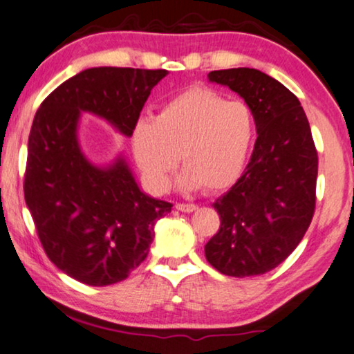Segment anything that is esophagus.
I'll return each instance as SVG.
<instances>
[{
    "label": "esophagus",
    "instance_id": "obj_1",
    "mask_svg": "<svg viewBox=\"0 0 354 354\" xmlns=\"http://www.w3.org/2000/svg\"><path fill=\"white\" fill-rule=\"evenodd\" d=\"M176 207L182 212H193V211L198 209V206L192 205V203H177Z\"/></svg>",
    "mask_w": 354,
    "mask_h": 354
}]
</instances>
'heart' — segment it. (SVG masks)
Wrapping results in <instances>:
<instances>
[{
  "label": "heart",
  "mask_w": 354,
  "mask_h": 354,
  "mask_svg": "<svg viewBox=\"0 0 354 354\" xmlns=\"http://www.w3.org/2000/svg\"><path fill=\"white\" fill-rule=\"evenodd\" d=\"M254 138V115L243 101H225L207 88H188L166 101L156 118L130 129V148L149 190L166 192L178 156L185 167L177 187L216 192L236 180ZM179 154L177 155L176 153Z\"/></svg>",
  "instance_id": "1"
}]
</instances>
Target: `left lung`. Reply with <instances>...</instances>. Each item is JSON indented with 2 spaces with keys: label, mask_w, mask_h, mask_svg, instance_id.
Here are the masks:
<instances>
[{
  "label": "left lung",
  "mask_w": 354,
  "mask_h": 354,
  "mask_svg": "<svg viewBox=\"0 0 354 354\" xmlns=\"http://www.w3.org/2000/svg\"><path fill=\"white\" fill-rule=\"evenodd\" d=\"M209 82L239 93L254 115L253 154L243 176L214 209L217 234L207 241V263L230 277L277 268L303 240L316 207L317 151L297 96L258 69L212 71Z\"/></svg>",
  "instance_id": "1"
}]
</instances>
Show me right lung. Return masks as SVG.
<instances>
[{
	"instance_id": "right-lung-1",
	"label": "right lung",
	"mask_w": 354,
	"mask_h": 354,
	"mask_svg": "<svg viewBox=\"0 0 354 354\" xmlns=\"http://www.w3.org/2000/svg\"><path fill=\"white\" fill-rule=\"evenodd\" d=\"M167 71L91 67L46 96L28 135L24 196L53 264L91 287L127 279L148 256L154 224L172 205L140 190L119 156L96 166L79 143L80 113L125 137Z\"/></svg>"
}]
</instances>
